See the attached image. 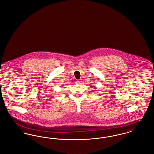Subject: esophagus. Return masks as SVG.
<instances>
[{
	"instance_id": "esophagus-1",
	"label": "esophagus",
	"mask_w": 154,
	"mask_h": 154,
	"mask_svg": "<svg viewBox=\"0 0 154 154\" xmlns=\"http://www.w3.org/2000/svg\"><path fill=\"white\" fill-rule=\"evenodd\" d=\"M81 82L80 80H76V82H75V83H78H78H80Z\"/></svg>"
}]
</instances>
